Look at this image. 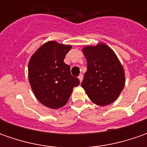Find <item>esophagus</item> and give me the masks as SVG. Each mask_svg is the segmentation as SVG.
Returning a JSON list of instances; mask_svg holds the SVG:
<instances>
[{
  "label": "esophagus",
  "instance_id": "1",
  "mask_svg": "<svg viewBox=\"0 0 147 147\" xmlns=\"http://www.w3.org/2000/svg\"><path fill=\"white\" fill-rule=\"evenodd\" d=\"M82 78H83V75H82V74H80V75L78 76V79H79V81H80V82H82Z\"/></svg>",
  "mask_w": 147,
  "mask_h": 147
}]
</instances>
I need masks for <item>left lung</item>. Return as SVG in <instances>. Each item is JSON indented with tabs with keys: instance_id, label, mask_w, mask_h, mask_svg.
Here are the masks:
<instances>
[{
	"instance_id": "obj_1",
	"label": "left lung",
	"mask_w": 147,
	"mask_h": 147,
	"mask_svg": "<svg viewBox=\"0 0 147 147\" xmlns=\"http://www.w3.org/2000/svg\"><path fill=\"white\" fill-rule=\"evenodd\" d=\"M88 70L82 88L96 105L105 106L119 97L125 84L124 70L113 50L104 43L82 49Z\"/></svg>"
}]
</instances>
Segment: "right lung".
Segmentation results:
<instances>
[{
  "label": "right lung",
  "mask_w": 147,
  "mask_h": 147,
  "mask_svg": "<svg viewBox=\"0 0 147 147\" xmlns=\"http://www.w3.org/2000/svg\"><path fill=\"white\" fill-rule=\"evenodd\" d=\"M72 46L55 41L44 43L28 63V80L37 99L45 106L59 109L69 100L73 88L79 85L64 62Z\"/></svg>",
  "instance_id": "obj_1"
}]
</instances>
